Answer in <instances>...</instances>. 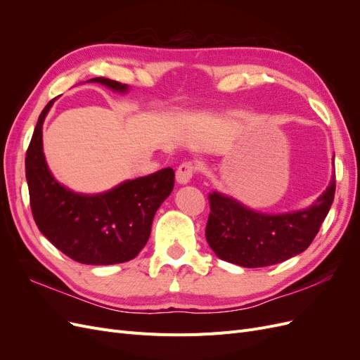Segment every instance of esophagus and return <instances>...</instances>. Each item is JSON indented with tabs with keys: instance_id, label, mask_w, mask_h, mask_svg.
Instances as JSON below:
<instances>
[{
	"instance_id": "esophagus-1",
	"label": "esophagus",
	"mask_w": 360,
	"mask_h": 360,
	"mask_svg": "<svg viewBox=\"0 0 360 360\" xmlns=\"http://www.w3.org/2000/svg\"><path fill=\"white\" fill-rule=\"evenodd\" d=\"M197 171H198L197 163L192 162V160H186V162H183L179 165V168L176 171V179H177L179 183L186 184V183L191 181V179L193 177V174H197Z\"/></svg>"
}]
</instances>
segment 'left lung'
I'll list each match as a JSON object with an SVG mask.
<instances>
[{
    "instance_id": "left-lung-1",
    "label": "left lung",
    "mask_w": 360,
    "mask_h": 360,
    "mask_svg": "<svg viewBox=\"0 0 360 360\" xmlns=\"http://www.w3.org/2000/svg\"><path fill=\"white\" fill-rule=\"evenodd\" d=\"M335 176L312 207L287 214H263L217 192L209 193L205 238L213 252L243 267H266L303 252L320 231L335 197Z\"/></svg>"
}]
</instances>
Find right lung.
Listing matches in <instances>:
<instances>
[{
  "label": "right lung",
  "instance_id": "obj_1",
  "mask_svg": "<svg viewBox=\"0 0 360 360\" xmlns=\"http://www.w3.org/2000/svg\"><path fill=\"white\" fill-rule=\"evenodd\" d=\"M115 91L127 86L93 78ZM53 99L43 108L25 155L31 213L41 234L73 261L108 266L135 258L150 237L151 222L174 188L172 168L124 181L101 195H79L49 172L41 147V124Z\"/></svg>",
  "mask_w": 360,
  "mask_h": 360
}]
</instances>
